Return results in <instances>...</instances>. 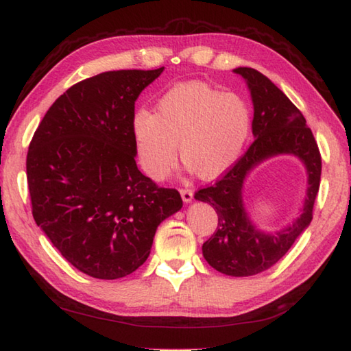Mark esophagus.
Returning a JSON list of instances; mask_svg holds the SVG:
<instances>
[{"mask_svg": "<svg viewBox=\"0 0 351 351\" xmlns=\"http://www.w3.org/2000/svg\"><path fill=\"white\" fill-rule=\"evenodd\" d=\"M180 195H182V198H183V202H184V203L193 202V198H194L193 189H188V188H183V189H180Z\"/></svg>", "mask_w": 351, "mask_h": 351, "instance_id": "1", "label": "esophagus"}]
</instances>
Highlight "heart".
Wrapping results in <instances>:
<instances>
[{
  "instance_id": "1",
  "label": "heart",
  "mask_w": 351,
  "mask_h": 351,
  "mask_svg": "<svg viewBox=\"0 0 351 351\" xmlns=\"http://www.w3.org/2000/svg\"><path fill=\"white\" fill-rule=\"evenodd\" d=\"M252 125L247 102L203 82L176 85L157 105L156 114L138 111L133 137L142 169L162 180L178 154L202 178L226 173L241 156Z\"/></svg>"
}]
</instances>
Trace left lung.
<instances>
[{"mask_svg": "<svg viewBox=\"0 0 351 351\" xmlns=\"http://www.w3.org/2000/svg\"><path fill=\"white\" fill-rule=\"evenodd\" d=\"M234 73L244 77L252 96L255 141L220 180L198 189L194 197L209 203L218 215L217 230L203 243L204 260L224 275L250 276L278 263L312 221L322 165L312 130L290 99L255 69L238 67ZM278 154L300 157L306 165L309 186L303 213L293 226L266 234L253 226L243 209L242 183L256 164Z\"/></svg>", "mask_w": 351, "mask_h": 351, "instance_id": "1", "label": "left lung"}]
</instances>
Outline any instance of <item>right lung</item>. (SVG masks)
<instances>
[{"label":"right lung","mask_w":351,"mask_h":351,"mask_svg":"<svg viewBox=\"0 0 351 351\" xmlns=\"http://www.w3.org/2000/svg\"><path fill=\"white\" fill-rule=\"evenodd\" d=\"M157 70L105 71L59 96L27 153L32 214L82 274L117 280L149 256L156 229L183 206L137 169L134 104Z\"/></svg>","instance_id":"right-lung-1"}]
</instances>
